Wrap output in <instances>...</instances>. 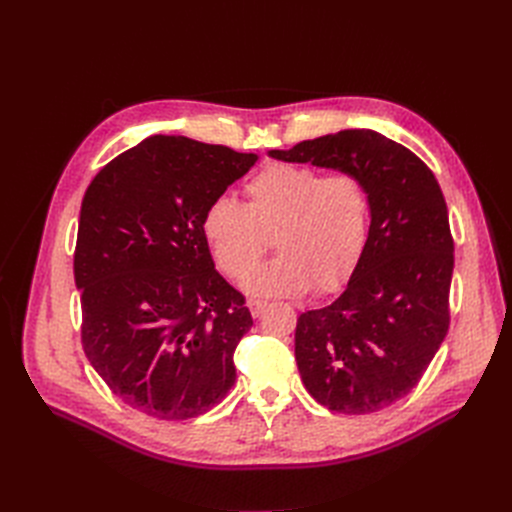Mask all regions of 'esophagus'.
Returning <instances> with one entry per match:
<instances>
[{
  "label": "esophagus",
  "mask_w": 512,
  "mask_h": 512,
  "mask_svg": "<svg viewBox=\"0 0 512 512\" xmlns=\"http://www.w3.org/2000/svg\"><path fill=\"white\" fill-rule=\"evenodd\" d=\"M247 305H250V312H252L254 318H258V316L267 309V303H265V301H254V299H252Z\"/></svg>",
  "instance_id": "1"
}]
</instances>
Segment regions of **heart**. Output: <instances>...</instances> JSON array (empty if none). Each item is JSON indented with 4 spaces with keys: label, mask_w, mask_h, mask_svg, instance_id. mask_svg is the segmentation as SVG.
Instances as JSON below:
<instances>
[{
    "label": "heart",
    "mask_w": 512,
    "mask_h": 512,
    "mask_svg": "<svg viewBox=\"0 0 512 512\" xmlns=\"http://www.w3.org/2000/svg\"><path fill=\"white\" fill-rule=\"evenodd\" d=\"M245 203L220 196L203 213V237L228 277H243L274 232L281 252L245 277L254 297H299L314 286L333 292L359 262L371 220L367 183L352 170L322 173L269 162L245 181Z\"/></svg>",
    "instance_id": "obj_1"
}]
</instances>
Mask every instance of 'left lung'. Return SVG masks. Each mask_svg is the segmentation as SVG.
<instances>
[{"label":"left lung","mask_w":512,"mask_h":512,"mask_svg":"<svg viewBox=\"0 0 512 512\" xmlns=\"http://www.w3.org/2000/svg\"><path fill=\"white\" fill-rule=\"evenodd\" d=\"M271 156L352 170L367 183L365 250L346 290L299 316L294 356L318 404L378 412L421 382L448 333L455 243L440 185L421 158L374 130H342Z\"/></svg>","instance_id":"obj_1"}]
</instances>
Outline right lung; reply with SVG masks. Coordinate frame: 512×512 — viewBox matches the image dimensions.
<instances>
[{
	"label": "right lung",
	"instance_id": "obj_1",
	"mask_svg": "<svg viewBox=\"0 0 512 512\" xmlns=\"http://www.w3.org/2000/svg\"><path fill=\"white\" fill-rule=\"evenodd\" d=\"M258 160L185 136H149L89 183L74 250L81 342L123 404L160 421L218 406L252 327L215 271L203 213Z\"/></svg>",
	"mask_w": 512,
	"mask_h": 512
}]
</instances>
